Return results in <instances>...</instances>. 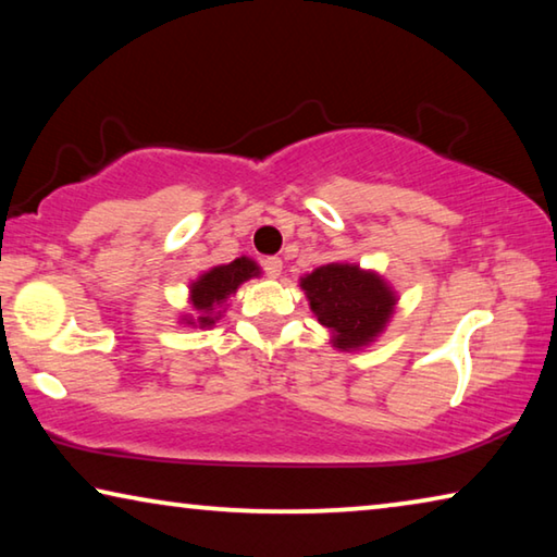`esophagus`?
<instances>
[{
	"mask_svg": "<svg viewBox=\"0 0 557 557\" xmlns=\"http://www.w3.org/2000/svg\"><path fill=\"white\" fill-rule=\"evenodd\" d=\"M262 270H265L268 277H277L282 272V260L275 258V256H270V258L262 260Z\"/></svg>",
	"mask_w": 557,
	"mask_h": 557,
	"instance_id": "1",
	"label": "esophagus"
}]
</instances>
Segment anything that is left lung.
Instances as JSON below:
<instances>
[{
	"instance_id": "1",
	"label": "left lung",
	"mask_w": 557,
	"mask_h": 557,
	"mask_svg": "<svg viewBox=\"0 0 557 557\" xmlns=\"http://www.w3.org/2000/svg\"><path fill=\"white\" fill-rule=\"evenodd\" d=\"M301 289L319 324L332 329V342L338 348H358L373 342L388 324L395 307L391 287L358 265L317 268L301 277Z\"/></svg>"
}]
</instances>
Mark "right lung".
<instances>
[{"instance_id": "1", "label": "right lung", "mask_w": 557, "mask_h": 557, "mask_svg": "<svg viewBox=\"0 0 557 557\" xmlns=\"http://www.w3.org/2000/svg\"><path fill=\"white\" fill-rule=\"evenodd\" d=\"M258 265L248 258H238L233 260L231 265H219L194 282L191 285V305L199 314L184 319L186 324L191 326H211L215 319L213 309L221 307L225 299H228L235 289H238L245 280L258 275ZM221 314V312H219Z\"/></svg>"}]
</instances>
